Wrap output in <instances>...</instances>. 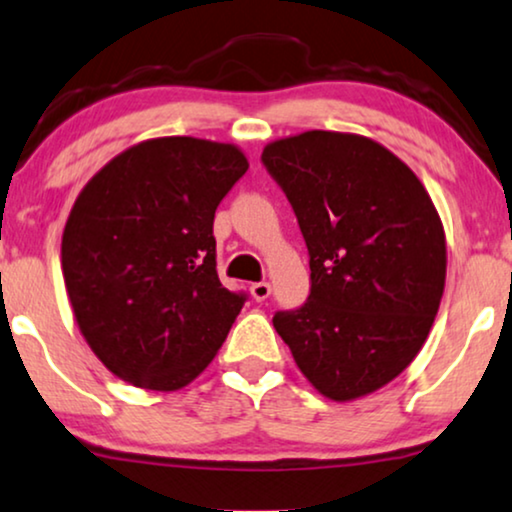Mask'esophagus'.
I'll return each mask as SVG.
<instances>
[{
  "mask_svg": "<svg viewBox=\"0 0 512 512\" xmlns=\"http://www.w3.org/2000/svg\"><path fill=\"white\" fill-rule=\"evenodd\" d=\"M270 291H272V287H270V282H254L251 284V296H254V301H265V298L270 296Z\"/></svg>",
  "mask_w": 512,
  "mask_h": 512,
  "instance_id": "1",
  "label": "esophagus"
}]
</instances>
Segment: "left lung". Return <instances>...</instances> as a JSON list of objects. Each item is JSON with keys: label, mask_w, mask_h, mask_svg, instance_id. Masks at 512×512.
Instances as JSON below:
<instances>
[{"label": "left lung", "mask_w": 512, "mask_h": 512, "mask_svg": "<svg viewBox=\"0 0 512 512\" xmlns=\"http://www.w3.org/2000/svg\"><path fill=\"white\" fill-rule=\"evenodd\" d=\"M261 162L310 256L308 298L272 324L322 395L374 393L409 367L440 308L447 247L433 199L402 159L355 134L305 131Z\"/></svg>", "instance_id": "obj_1"}]
</instances>
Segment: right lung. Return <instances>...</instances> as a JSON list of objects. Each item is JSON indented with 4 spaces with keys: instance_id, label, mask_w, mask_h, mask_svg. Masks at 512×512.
<instances>
[{
    "instance_id": "obj_1",
    "label": "right lung",
    "mask_w": 512,
    "mask_h": 512,
    "mask_svg": "<svg viewBox=\"0 0 512 512\" xmlns=\"http://www.w3.org/2000/svg\"><path fill=\"white\" fill-rule=\"evenodd\" d=\"M247 169L235 145L169 136L124 150L79 192L65 289L86 343L126 383L188 386L240 315L247 294L218 280L214 216Z\"/></svg>"
}]
</instances>
